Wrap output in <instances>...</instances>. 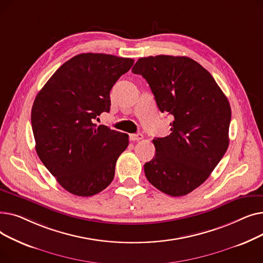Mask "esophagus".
Returning <instances> with one entry per match:
<instances>
[{"mask_svg": "<svg viewBox=\"0 0 263 263\" xmlns=\"http://www.w3.org/2000/svg\"><path fill=\"white\" fill-rule=\"evenodd\" d=\"M143 134H141V133H136V134H130L129 135V139H130V141H132V142H137V141H141L142 139H143Z\"/></svg>", "mask_w": 263, "mask_h": 263, "instance_id": "1", "label": "esophagus"}]
</instances>
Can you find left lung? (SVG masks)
I'll return each mask as SVG.
<instances>
[{"instance_id":"left-lung-1","label":"left lung","mask_w":263,"mask_h":263,"mask_svg":"<svg viewBox=\"0 0 263 263\" xmlns=\"http://www.w3.org/2000/svg\"><path fill=\"white\" fill-rule=\"evenodd\" d=\"M149 84L162 113L174 120L172 133L153 142L155 158L144 166L148 181L179 197L202 184L229 145L231 108L208 70L186 57L142 58L132 68Z\"/></svg>"}]
</instances>
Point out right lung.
<instances>
[{"label":"right lung","mask_w":263,"mask_h":263,"mask_svg":"<svg viewBox=\"0 0 263 263\" xmlns=\"http://www.w3.org/2000/svg\"><path fill=\"white\" fill-rule=\"evenodd\" d=\"M133 63L103 53L76 55L36 96L31 115L36 153L73 195L92 196L113 181L129 136L93 122L109 112V91Z\"/></svg>","instance_id":"obj_1"}]
</instances>
